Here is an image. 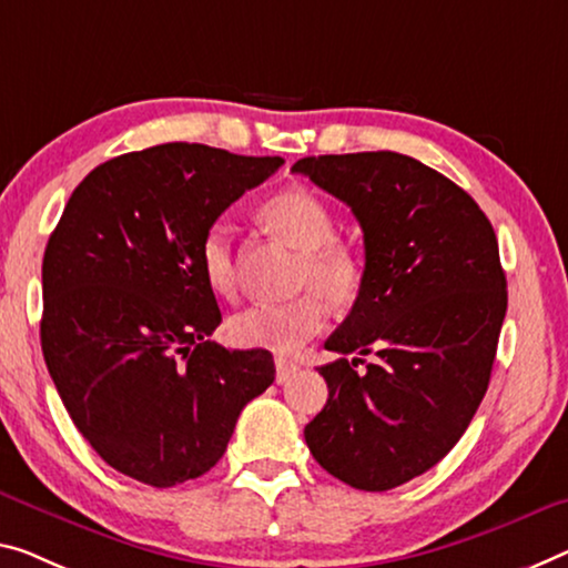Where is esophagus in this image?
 Instances as JSON below:
<instances>
[{"label": "esophagus", "instance_id": "1", "mask_svg": "<svg viewBox=\"0 0 568 568\" xmlns=\"http://www.w3.org/2000/svg\"><path fill=\"white\" fill-rule=\"evenodd\" d=\"M296 371H300V365L286 361V357H276V383H286L296 375Z\"/></svg>", "mask_w": 568, "mask_h": 568}]
</instances>
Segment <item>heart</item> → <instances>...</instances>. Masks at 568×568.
<instances>
[{
	"mask_svg": "<svg viewBox=\"0 0 568 568\" xmlns=\"http://www.w3.org/2000/svg\"><path fill=\"white\" fill-rule=\"evenodd\" d=\"M258 223L286 246L300 251L294 268V290H307L290 302L251 304L233 314L229 335L235 345L290 355L322 333L325 302L345 310L363 286V264L347 243L337 241L335 215L312 190H278L258 207ZM197 264L205 284L215 294L235 290V256L231 231L211 223L197 246Z\"/></svg>",
	"mask_w": 568,
	"mask_h": 568,
	"instance_id": "obj_1",
	"label": "heart"
}]
</instances>
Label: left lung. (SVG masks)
Returning <instances> with one entry per match:
<instances>
[{"label": "left lung", "instance_id": "left-lung-1", "mask_svg": "<svg viewBox=\"0 0 568 568\" xmlns=\"http://www.w3.org/2000/svg\"><path fill=\"white\" fill-rule=\"evenodd\" d=\"M292 172L351 205L363 286L325 347L327 404L304 426L312 457L355 490L383 493L432 469L483 400L508 310L500 251L465 190L398 152L304 156ZM382 357L365 374L345 354Z\"/></svg>", "mask_w": 568, "mask_h": 568}]
</instances>
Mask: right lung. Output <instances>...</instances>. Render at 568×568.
<instances>
[{
	"instance_id": "right-lung-1",
	"label": "right lung",
	"mask_w": 568,
	"mask_h": 568,
	"mask_svg": "<svg viewBox=\"0 0 568 568\" xmlns=\"http://www.w3.org/2000/svg\"><path fill=\"white\" fill-rule=\"evenodd\" d=\"M282 156L160 144L103 162L73 190L42 258L40 343L78 432L106 465L152 487L205 475L268 351H225L197 264L207 225Z\"/></svg>"
}]
</instances>
